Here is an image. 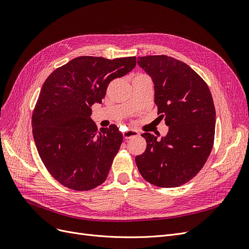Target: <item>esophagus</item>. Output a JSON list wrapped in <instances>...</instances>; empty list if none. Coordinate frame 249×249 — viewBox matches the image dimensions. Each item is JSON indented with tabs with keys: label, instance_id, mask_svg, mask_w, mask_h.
<instances>
[{
	"label": "esophagus",
	"instance_id": "34e87169",
	"mask_svg": "<svg viewBox=\"0 0 249 249\" xmlns=\"http://www.w3.org/2000/svg\"><path fill=\"white\" fill-rule=\"evenodd\" d=\"M123 135H124V139H131V138H133V137L139 136V132L135 131V129H127V131H125V132L123 133Z\"/></svg>",
	"mask_w": 249,
	"mask_h": 249
}]
</instances>
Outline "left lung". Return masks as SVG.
<instances>
[{
  "instance_id": "1",
  "label": "left lung",
  "mask_w": 249,
  "mask_h": 249,
  "mask_svg": "<svg viewBox=\"0 0 249 249\" xmlns=\"http://www.w3.org/2000/svg\"><path fill=\"white\" fill-rule=\"evenodd\" d=\"M151 76L155 104L169 126L161 140L145 133V152L136 157L143 178L158 187H177L200 171L214 145L216 110L207 83L185 63L161 55L139 56Z\"/></svg>"
}]
</instances>
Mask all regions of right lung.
I'll return each instance as SVG.
<instances>
[{
  "label": "right lung",
  "mask_w": 249,
  "mask_h": 249,
  "mask_svg": "<svg viewBox=\"0 0 249 249\" xmlns=\"http://www.w3.org/2000/svg\"><path fill=\"white\" fill-rule=\"evenodd\" d=\"M136 58L78 56L43 83L32 133L45 168L62 185L85 192L105 181L124 137L115 124L98 131L91 106L101 103L113 79L131 72Z\"/></svg>",
  "instance_id": "add662e5"
}]
</instances>
